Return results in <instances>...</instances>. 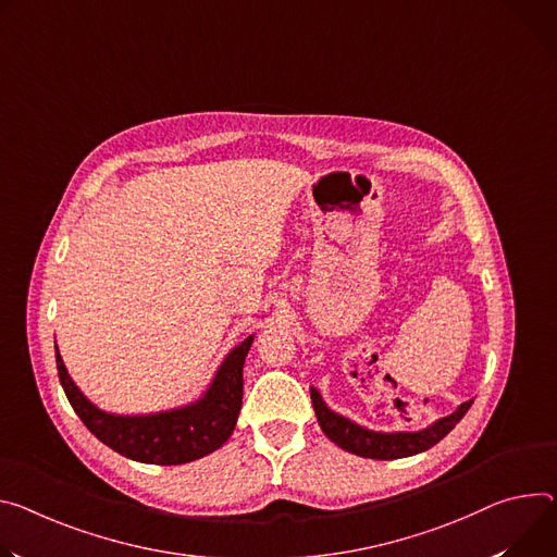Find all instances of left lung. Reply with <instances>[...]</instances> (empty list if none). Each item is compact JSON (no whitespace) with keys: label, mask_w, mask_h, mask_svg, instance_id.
Wrapping results in <instances>:
<instances>
[{"label":"left lung","mask_w":557,"mask_h":557,"mask_svg":"<svg viewBox=\"0 0 557 557\" xmlns=\"http://www.w3.org/2000/svg\"><path fill=\"white\" fill-rule=\"evenodd\" d=\"M311 401L318 416V422L329 440H333L339 448L356 453L360 458H371V460H397V458H409V455H418L431 446H435L442 437L448 435V431L455 429L467 411L471 409L473 399L460 404L450 416L440 418L431 426L422 431H399V433H382V431H371L364 429L356 422H350L348 418L331 411L318 388H311Z\"/></svg>","instance_id":"1"}]
</instances>
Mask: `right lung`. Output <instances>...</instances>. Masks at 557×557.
<instances>
[{
  "mask_svg": "<svg viewBox=\"0 0 557 557\" xmlns=\"http://www.w3.org/2000/svg\"><path fill=\"white\" fill-rule=\"evenodd\" d=\"M250 344L252 335L228 352L197 401L150 416H115L97 409L71 380L58 346L55 362L73 411L99 442L135 462L171 467L205 458L231 437L242 409V369Z\"/></svg>",
  "mask_w": 557,
  "mask_h": 557,
  "instance_id": "right-lung-1",
  "label": "right lung"
}]
</instances>
